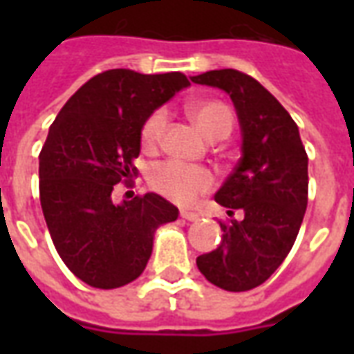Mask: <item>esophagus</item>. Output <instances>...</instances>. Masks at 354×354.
I'll use <instances>...</instances> for the list:
<instances>
[{
  "label": "esophagus",
  "instance_id": "esophagus-1",
  "mask_svg": "<svg viewBox=\"0 0 354 354\" xmlns=\"http://www.w3.org/2000/svg\"><path fill=\"white\" fill-rule=\"evenodd\" d=\"M180 216H182L184 220H187V222H197V220H199V214H195V212H185V210H182Z\"/></svg>",
  "mask_w": 354,
  "mask_h": 354
}]
</instances>
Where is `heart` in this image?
I'll return each mask as SVG.
<instances>
[{
    "instance_id": "obj_1",
    "label": "heart",
    "mask_w": 354,
    "mask_h": 354,
    "mask_svg": "<svg viewBox=\"0 0 354 354\" xmlns=\"http://www.w3.org/2000/svg\"><path fill=\"white\" fill-rule=\"evenodd\" d=\"M187 113L203 134L210 140H220L230 136L233 129V109L222 100L207 98V100L192 102L187 106ZM167 127V111L155 109L144 119L140 127V144L147 153H153L162 140V132ZM147 182L155 193L176 205H192L203 193L210 192L212 176L203 167H193L180 161H162L149 170Z\"/></svg>"
}]
</instances>
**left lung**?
<instances>
[{
	"mask_svg": "<svg viewBox=\"0 0 354 354\" xmlns=\"http://www.w3.org/2000/svg\"><path fill=\"white\" fill-rule=\"evenodd\" d=\"M193 83L230 94L243 131V157L214 195L227 214L216 250L197 258L207 281L230 292L260 286L296 243L307 208V153L281 102L239 70H212Z\"/></svg>",
	"mask_w": 354,
	"mask_h": 354,
	"instance_id": "obj_1",
	"label": "left lung"
}]
</instances>
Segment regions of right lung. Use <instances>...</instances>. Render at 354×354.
<instances>
[{
    "mask_svg": "<svg viewBox=\"0 0 354 354\" xmlns=\"http://www.w3.org/2000/svg\"><path fill=\"white\" fill-rule=\"evenodd\" d=\"M189 85L184 73L108 70L88 80L50 124L39 153V201L53 245L66 267L93 288L138 279L153 233L178 208L157 193L113 205L119 182L138 176L140 127L153 109Z\"/></svg>",
    "mask_w": 354,
    "mask_h": 354,
    "instance_id": "add662e5",
    "label": "right lung"
}]
</instances>
